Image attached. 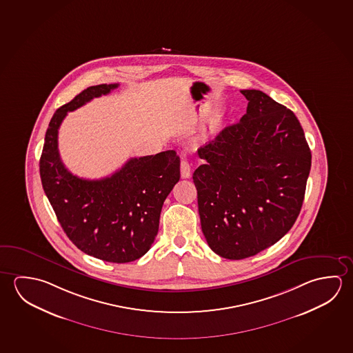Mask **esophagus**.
<instances>
[{
	"label": "esophagus",
	"mask_w": 353,
	"mask_h": 353,
	"mask_svg": "<svg viewBox=\"0 0 353 353\" xmlns=\"http://www.w3.org/2000/svg\"><path fill=\"white\" fill-rule=\"evenodd\" d=\"M181 176L183 179H190L191 177V165L187 160H182L181 161Z\"/></svg>",
	"instance_id": "34e87169"
}]
</instances>
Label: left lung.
I'll use <instances>...</instances> for the list:
<instances>
[{"mask_svg": "<svg viewBox=\"0 0 353 353\" xmlns=\"http://www.w3.org/2000/svg\"><path fill=\"white\" fill-rule=\"evenodd\" d=\"M246 114L198 149L193 174L202 232L214 252L243 260L293 226L312 152L294 113L259 90H243Z\"/></svg>", "mask_w": 353, "mask_h": 353, "instance_id": "left-lung-1", "label": "left lung"}]
</instances>
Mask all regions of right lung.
<instances>
[{
  "instance_id": "right-lung-1",
  "label": "right lung",
  "mask_w": 353,
  "mask_h": 353,
  "mask_svg": "<svg viewBox=\"0 0 353 353\" xmlns=\"http://www.w3.org/2000/svg\"><path fill=\"white\" fill-rule=\"evenodd\" d=\"M118 86L88 87L54 113L39 170L43 190L77 249L99 260L127 263L144 256L157 237L162 204L179 179L176 151L133 157L110 177L85 179L65 168L58 149L59 128L68 112Z\"/></svg>"
}]
</instances>
